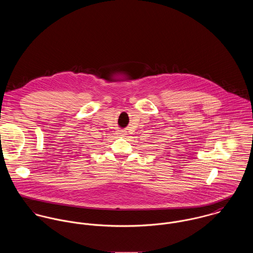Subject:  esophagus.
Masks as SVG:
<instances>
[{
    "mask_svg": "<svg viewBox=\"0 0 253 253\" xmlns=\"http://www.w3.org/2000/svg\"><path fill=\"white\" fill-rule=\"evenodd\" d=\"M126 133H127V132H126V131H125V130H117V133H116V134H117V135H118V136H121V137H124V136H125V135H126Z\"/></svg>",
    "mask_w": 253,
    "mask_h": 253,
    "instance_id": "esophagus-1",
    "label": "esophagus"
}]
</instances>
